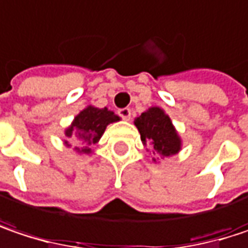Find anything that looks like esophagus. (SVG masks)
I'll list each match as a JSON object with an SVG mask.
<instances>
[{
	"label": "esophagus",
	"instance_id": "esophagus-1",
	"mask_svg": "<svg viewBox=\"0 0 248 248\" xmlns=\"http://www.w3.org/2000/svg\"><path fill=\"white\" fill-rule=\"evenodd\" d=\"M118 113H119V116H122L124 121H129L130 119V115H132V112H130V109L129 108H124V109H119L118 110Z\"/></svg>",
	"mask_w": 248,
	"mask_h": 248
}]
</instances>
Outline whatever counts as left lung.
I'll return each instance as SVG.
<instances>
[{
    "label": "left lung",
    "mask_w": 248,
    "mask_h": 248,
    "mask_svg": "<svg viewBox=\"0 0 248 248\" xmlns=\"http://www.w3.org/2000/svg\"><path fill=\"white\" fill-rule=\"evenodd\" d=\"M133 124L140 133L142 143L148 148L146 151H151L154 155L168 158L181 151L182 140L164 109L158 106L149 108L140 113ZM152 161L156 162L155 158Z\"/></svg>",
    "instance_id": "left-lung-1"
}]
</instances>
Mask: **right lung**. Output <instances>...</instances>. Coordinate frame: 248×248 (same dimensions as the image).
<instances>
[{"instance_id": "add662e5", "label": "right lung", "mask_w": 248, "mask_h": 248, "mask_svg": "<svg viewBox=\"0 0 248 248\" xmlns=\"http://www.w3.org/2000/svg\"><path fill=\"white\" fill-rule=\"evenodd\" d=\"M121 121L118 115H115L108 108L99 109L92 105L86 106L69 127H66L64 135L67 140L64 145L72 148L77 154H92V145L97 143L105 133L108 124Z\"/></svg>"}]
</instances>
